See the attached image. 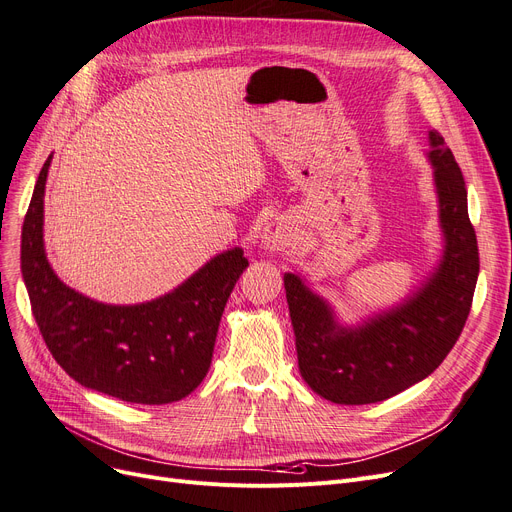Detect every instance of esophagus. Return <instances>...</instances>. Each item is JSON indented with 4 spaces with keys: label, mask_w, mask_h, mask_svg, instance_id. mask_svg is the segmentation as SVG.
Segmentation results:
<instances>
[{
    "label": "esophagus",
    "mask_w": 512,
    "mask_h": 512,
    "mask_svg": "<svg viewBox=\"0 0 512 512\" xmlns=\"http://www.w3.org/2000/svg\"><path fill=\"white\" fill-rule=\"evenodd\" d=\"M292 241H294V229L288 220L275 218L264 224V231H262L264 250L279 252L283 248H290Z\"/></svg>",
    "instance_id": "34e87169"
}]
</instances>
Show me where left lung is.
<instances>
[{"label": "left lung", "mask_w": 512, "mask_h": 512, "mask_svg": "<svg viewBox=\"0 0 512 512\" xmlns=\"http://www.w3.org/2000/svg\"><path fill=\"white\" fill-rule=\"evenodd\" d=\"M428 142L445 248L418 292L361 325L344 327L298 275H283L300 374L327 401L365 405L393 397L431 376L462 334L479 275L477 235L454 153L437 130L428 132Z\"/></svg>", "instance_id": "obj_1"}]
</instances>
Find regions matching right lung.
Returning a JSON list of instances; mask_svg holds the SVG:
<instances>
[{
  "label": "right lung",
  "instance_id": "add662e5",
  "mask_svg": "<svg viewBox=\"0 0 512 512\" xmlns=\"http://www.w3.org/2000/svg\"><path fill=\"white\" fill-rule=\"evenodd\" d=\"M50 161L35 182L20 241V269L48 351L75 382L121 401L163 405L191 395L210 370L222 311L248 258L241 248L222 252L151 302L90 300L60 281L46 258Z\"/></svg>",
  "mask_w": 512,
  "mask_h": 512
}]
</instances>
